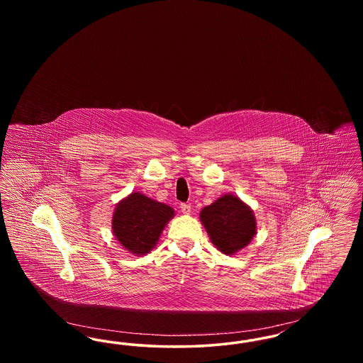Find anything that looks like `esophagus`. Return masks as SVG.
<instances>
[{"instance_id": "1", "label": "esophagus", "mask_w": 363, "mask_h": 363, "mask_svg": "<svg viewBox=\"0 0 363 363\" xmlns=\"http://www.w3.org/2000/svg\"><path fill=\"white\" fill-rule=\"evenodd\" d=\"M181 212L185 213V215H189L190 212H191V207H190L189 204H181Z\"/></svg>"}]
</instances>
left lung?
<instances>
[{
	"instance_id": "8db88e82",
	"label": "left lung",
	"mask_w": 363,
	"mask_h": 363,
	"mask_svg": "<svg viewBox=\"0 0 363 363\" xmlns=\"http://www.w3.org/2000/svg\"><path fill=\"white\" fill-rule=\"evenodd\" d=\"M200 222L215 247L227 256L246 247L257 233L253 209L238 196L225 193L200 211Z\"/></svg>"
}]
</instances>
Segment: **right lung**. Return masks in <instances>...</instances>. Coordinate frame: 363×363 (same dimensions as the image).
<instances>
[{"label":"right lung","mask_w":363,"mask_h":363,"mask_svg":"<svg viewBox=\"0 0 363 363\" xmlns=\"http://www.w3.org/2000/svg\"><path fill=\"white\" fill-rule=\"evenodd\" d=\"M175 215L173 208L133 191L117 203L111 230L122 247L133 256H145L156 246L162 231Z\"/></svg>","instance_id":"right-lung-1"}]
</instances>
